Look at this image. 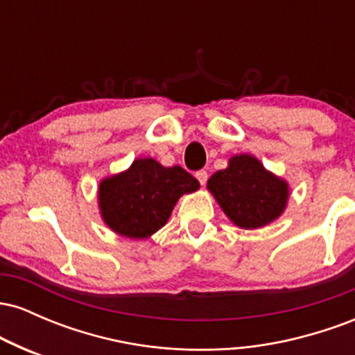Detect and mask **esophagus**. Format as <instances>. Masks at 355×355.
Masks as SVG:
<instances>
[{
	"instance_id": "34e87169",
	"label": "esophagus",
	"mask_w": 355,
	"mask_h": 355,
	"mask_svg": "<svg viewBox=\"0 0 355 355\" xmlns=\"http://www.w3.org/2000/svg\"><path fill=\"white\" fill-rule=\"evenodd\" d=\"M195 177H197V180L200 182V185H205L207 180H209V173H207L205 170H198V172L195 173Z\"/></svg>"
}]
</instances>
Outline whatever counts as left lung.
Here are the masks:
<instances>
[{
    "label": "left lung",
    "instance_id": "left-lung-1",
    "mask_svg": "<svg viewBox=\"0 0 355 355\" xmlns=\"http://www.w3.org/2000/svg\"><path fill=\"white\" fill-rule=\"evenodd\" d=\"M207 189L240 229H260L279 218L288 200V183L252 155H235L225 170L215 172Z\"/></svg>",
    "mask_w": 355,
    "mask_h": 355
}]
</instances>
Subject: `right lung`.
Returning <instances> with one entry per match:
<instances>
[{
	"mask_svg": "<svg viewBox=\"0 0 355 355\" xmlns=\"http://www.w3.org/2000/svg\"><path fill=\"white\" fill-rule=\"evenodd\" d=\"M198 187L197 178L182 166L137 158L128 170L100 182L101 218L121 237L148 239L165 225L178 198Z\"/></svg>",
	"mask_w": 355,
	"mask_h": 355,
	"instance_id": "right-lung-1",
	"label": "right lung"
}]
</instances>
